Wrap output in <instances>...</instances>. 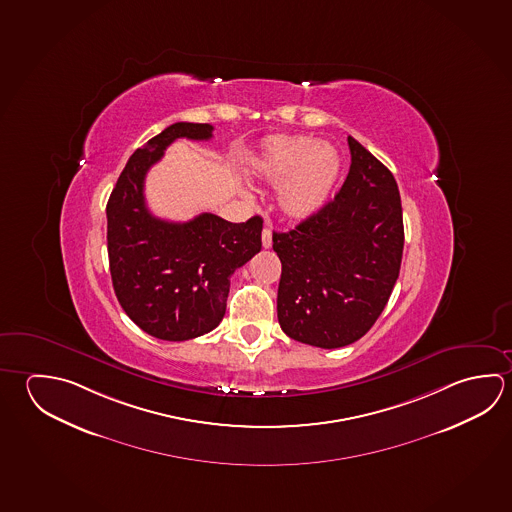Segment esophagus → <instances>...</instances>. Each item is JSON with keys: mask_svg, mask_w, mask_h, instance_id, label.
Wrapping results in <instances>:
<instances>
[{"mask_svg": "<svg viewBox=\"0 0 512 512\" xmlns=\"http://www.w3.org/2000/svg\"><path fill=\"white\" fill-rule=\"evenodd\" d=\"M271 243H273V241H271V230L264 228V230H262V246H264V248H271Z\"/></svg>", "mask_w": 512, "mask_h": 512, "instance_id": "1", "label": "esophagus"}]
</instances>
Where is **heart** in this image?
Instances as JSON below:
<instances>
[{
  "label": "heart",
  "instance_id": "obj_1",
  "mask_svg": "<svg viewBox=\"0 0 512 512\" xmlns=\"http://www.w3.org/2000/svg\"><path fill=\"white\" fill-rule=\"evenodd\" d=\"M264 180L282 187L278 207L289 219H307L331 199L341 172L340 154L316 138L277 136L264 145L255 163Z\"/></svg>",
  "mask_w": 512,
  "mask_h": 512
}]
</instances>
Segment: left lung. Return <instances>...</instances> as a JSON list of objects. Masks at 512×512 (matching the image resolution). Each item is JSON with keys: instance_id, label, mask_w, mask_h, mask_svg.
Here are the masks:
<instances>
[{"instance_id": "8db88e82", "label": "left lung", "mask_w": 512, "mask_h": 512, "mask_svg": "<svg viewBox=\"0 0 512 512\" xmlns=\"http://www.w3.org/2000/svg\"><path fill=\"white\" fill-rule=\"evenodd\" d=\"M349 140L340 192L295 230L273 234L282 262L277 316L289 338L320 349L358 341L392 295L403 259L401 196L392 172Z\"/></svg>"}]
</instances>
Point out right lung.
Segmentation results:
<instances>
[{
    "instance_id": "add662e5",
    "label": "right lung",
    "mask_w": 512,
    "mask_h": 512,
    "mask_svg": "<svg viewBox=\"0 0 512 512\" xmlns=\"http://www.w3.org/2000/svg\"><path fill=\"white\" fill-rule=\"evenodd\" d=\"M210 124L176 122L136 149L109 196L108 255L115 295L154 338L185 341L216 329L230 277L260 252L262 217L230 223L203 212L187 223L158 219L145 205V174L178 138L210 140Z\"/></svg>"
}]
</instances>
